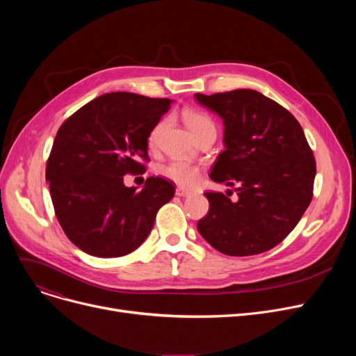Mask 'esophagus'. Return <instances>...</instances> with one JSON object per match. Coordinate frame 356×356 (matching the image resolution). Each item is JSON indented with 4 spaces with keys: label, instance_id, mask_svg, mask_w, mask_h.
<instances>
[{
    "label": "esophagus",
    "instance_id": "34e87169",
    "mask_svg": "<svg viewBox=\"0 0 356 356\" xmlns=\"http://www.w3.org/2000/svg\"><path fill=\"white\" fill-rule=\"evenodd\" d=\"M192 192L189 191V189H186V188H183V186H177L176 188V195L177 196H180V197H184V196H189Z\"/></svg>",
    "mask_w": 356,
    "mask_h": 356
}]
</instances>
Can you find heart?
I'll list each match as a JSON object with an SVG mask.
<instances>
[{"instance_id": "heart-1", "label": "heart", "mask_w": 356, "mask_h": 356, "mask_svg": "<svg viewBox=\"0 0 356 356\" xmlns=\"http://www.w3.org/2000/svg\"><path fill=\"white\" fill-rule=\"evenodd\" d=\"M183 121L186 124V127L189 128V131L192 133L193 137H196L197 134H200L202 131L208 129L215 127L213 121L207 115L203 114V112H197V111H186L183 114ZM163 129V122L157 124L153 129L152 133L148 136V144L149 145H156L159 136ZM161 175L167 179H170L179 184H184V186H192L196 183L197 177H199V170L186 161L181 160H175L172 163H168L165 165L161 167Z\"/></svg>"}]
</instances>
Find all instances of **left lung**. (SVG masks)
<instances>
[{"label": "left lung", "instance_id": "8db88e82", "mask_svg": "<svg viewBox=\"0 0 356 356\" xmlns=\"http://www.w3.org/2000/svg\"><path fill=\"white\" fill-rule=\"evenodd\" d=\"M195 99L223 124L225 149L211 179L238 184V199L208 192L209 212L199 234L219 252L245 257L280 244L297 225L313 196L316 161L297 120L252 89L202 95Z\"/></svg>", "mask_w": 356, "mask_h": 356}]
</instances>
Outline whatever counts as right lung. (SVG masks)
Wrapping results in <instances>:
<instances>
[{
    "instance_id": "obj_1",
    "label": "right lung",
    "mask_w": 356,
    "mask_h": 356,
    "mask_svg": "<svg viewBox=\"0 0 356 356\" xmlns=\"http://www.w3.org/2000/svg\"><path fill=\"white\" fill-rule=\"evenodd\" d=\"M172 99L112 92L92 99L56 134L46 181L66 236L83 252L122 257L152 232L157 211L175 196V186L148 177L141 191L127 188L125 173H143L148 136Z\"/></svg>"
}]
</instances>
